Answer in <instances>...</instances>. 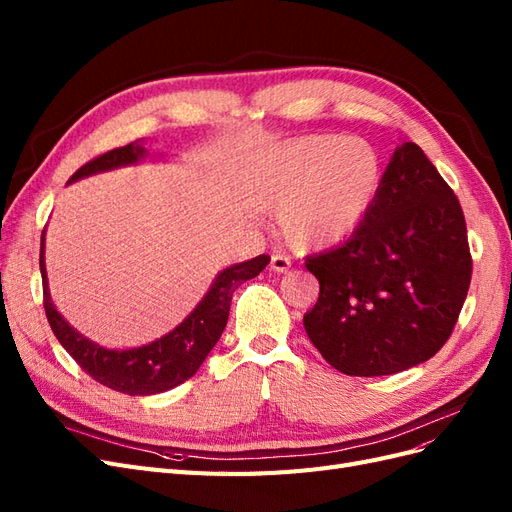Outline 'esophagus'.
Segmentation results:
<instances>
[{"mask_svg":"<svg viewBox=\"0 0 512 512\" xmlns=\"http://www.w3.org/2000/svg\"><path fill=\"white\" fill-rule=\"evenodd\" d=\"M292 267V258L284 256V254H273L271 256V269L275 273H288Z\"/></svg>","mask_w":512,"mask_h":512,"instance_id":"esophagus-1","label":"esophagus"}]
</instances>
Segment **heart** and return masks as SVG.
<instances>
[{
    "label": "heart",
    "mask_w": 512,
    "mask_h": 512,
    "mask_svg": "<svg viewBox=\"0 0 512 512\" xmlns=\"http://www.w3.org/2000/svg\"><path fill=\"white\" fill-rule=\"evenodd\" d=\"M380 190V160L361 138L303 136L260 158L247 177L256 209L280 211L294 247H322L350 237Z\"/></svg>",
    "instance_id": "1"
}]
</instances>
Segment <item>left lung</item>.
I'll return each instance as SVG.
<instances>
[{
	"instance_id": "left-lung-1",
	"label": "left lung",
	"mask_w": 512,
	"mask_h": 512,
	"mask_svg": "<svg viewBox=\"0 0 512 512\" xmlns=\"http://www.w3.org/2000/svg\"><path fill=\"white\" fill-rule=\"evenodd\" d=\"M320 294L303 316L324 361L346 376H391L451 337L472 280L459 198L416 143L397 147L363 224L305 258Z\"/></svg>"
}]
</instances>
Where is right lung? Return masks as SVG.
Listing matches in <instances>:
<instances>
[{
    "label": "right lung",
    "instance_id": "1",
    "mask_svg": "<svg viewBox=\"0 0 512 512\" xmlns=\"http://www.w3.org/2000/svg\"><path fill=\"white\" fill-rule=\"evenodd\" d=\"M143 156L145 149L138 145V141L111 149L83 164L70 177V181L100 173V170L134 164ZM269 260L271 256L262 254L247 262H241V265L224 269L215 277V282L211 290L205 294V299L196 305L194 312L185 318L173 333H168L166 337L149 346L117 352L104 350L98 344L89 342L81 333H76L51 303V294L49 288H46L42 232L40 273L44 292V312L55 337L59 339V344L66 348V352L76 363H79L85 374L119 393L156 395L168 389H175V386L196 374L198 367L207 359L211 348L218 344V339L226 327L232 292H235L243 282L256 277L269 265Z\"/></svg>",
    "mask_w": 512,
    "mask_h": 512
}]
</instances>
